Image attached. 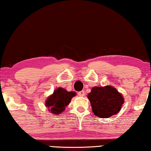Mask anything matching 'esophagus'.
<instances>
[{
    "mask_svg": "<svg viewBox=\"0 0 151 151\" xmlns=\"http://www.w3.org/2000/svg\"><path fill=\"white\" fill-rule=\"evenodd\" d=\"M78 96H79L83 97V96H84L85 95H86V94H85L84 91H81V92H78Z\"/></svg>",
    "mask_w": 151,
    "mask_h": 151,
    "instance_id": "esophagus-1",
    "label": "esophagus"
}]
</instances>
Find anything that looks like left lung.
<instances>
[{"mask_svg":"<svg viewBox=\"0 0 151 151\" xmlns=\"http://www.w3.org/2000/svg\"><path fill=\"white\" fill-rule=\"evenodd\" d=\"M88 98L94 115L101 118H109L117 114L124 104V98L114 87H94Z\"/></svg>","mask_w":151,"mask_h":151,"instance_id":"1","label":"left lung"}]
</instances>
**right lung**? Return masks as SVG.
<instances>
[{
  "label": "right lung",
  "instance_id": "obj_1",
  "mask_svg": "<svg viewBox=\"0 0 151 151\" xmlns=\"http://www.w3.org/2000/svg\"><path fill=\"white\" fill-rule=\"evenodd\" d=\"M76 92H68L65 89L59 88L54 91L53 94L48 97L46 101V107L50 113L57 115L64 111L65 108L70 103L72 98Z\"/></svg>",
  "mask_w": 151,
  "mask_h": 151
}]
</instances>
